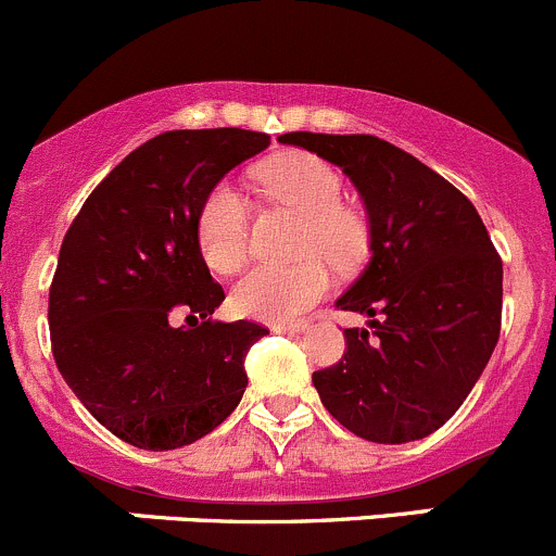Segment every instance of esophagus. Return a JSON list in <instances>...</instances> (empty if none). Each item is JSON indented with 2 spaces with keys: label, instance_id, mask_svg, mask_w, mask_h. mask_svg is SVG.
Listing matches in <instances>:
<instances>
[{
  "label": "esophagus",
  "instance_id": "obj_1",
  "mask_svg": "<svg viewBox=\"0 0 556 556\" xmlns=\"http://www.w3.org/2000/svg\"><path fill=\"white\" fill-rule=\"evenodd\" d=\"M307 329V324H273V331L278 334H302Z\"/></svg>",
  "mask_w": 556,
  "mask_h": 556
}]
</instances>
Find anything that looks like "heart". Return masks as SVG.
Instances as JSON below:
<instances>
[{"instance_id":"b5f03b06","label":"heart","mask_w":556,"mask_h":556,"mask_svg":"<svg viewBox=\"0 0 556 556\" xmlns=\"http://www.w3.org/2000/svg\"><path fill=\"white\" fill-rule=\"evenodd\" d=\"M262 185L278 203L305 216L300 254L311 260L291 267H254L232 289V307L238 316L280 324L329 294L331 273L324 258L337 270L362 265L369 254V225L358 211L342 205L345 181L340 170L316 154H280L262 168ZM194 230L205 265L219 276H236L249 262L251 208L230 181L211 187L200 203Z\"/></svg>"}]
</instances>
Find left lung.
Masks as SVG:
<instances>
[{"mask_svg": "<svg viewBox=\"0 0 556 556\" xmlns=\"http://www.w3.org/2000/svg\"><path fill=\"white\" fill-rule=\"evenodd\" d=\"M280 144L340 165L369 214L371 260L337 300L369 329H345L348 351L313 386L366 442H417L466 402L497 345L503 262L488 227L444 176L377 136L296 130Z\"/></svg>", "mask_w": 556, "mask_h": 556, "instance_id": "left-lung-1", "label": "left lung"}]
</instances>
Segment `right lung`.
Wrapping results in <instances>:
<instances>
[{"label":"right lung","instance_id":"obj_1","mask_svg":"<svg viewBox=\"0 0 556 556\" xmlns=\"http://www.w3.org/2000/svg\"><path fill=\"white\" fill-rule=\"evenodd\" d=\"M270 136L240 128L168 130L134 150L88 194L50 283V342L85 409L139 450L198 442L230 417L249 377L251 320H211L225 289L198 245L211 187ZM187 315L192 330L174 327Z\"/></svg>","mask_w":556,"mask_h":556}]
</instances>
